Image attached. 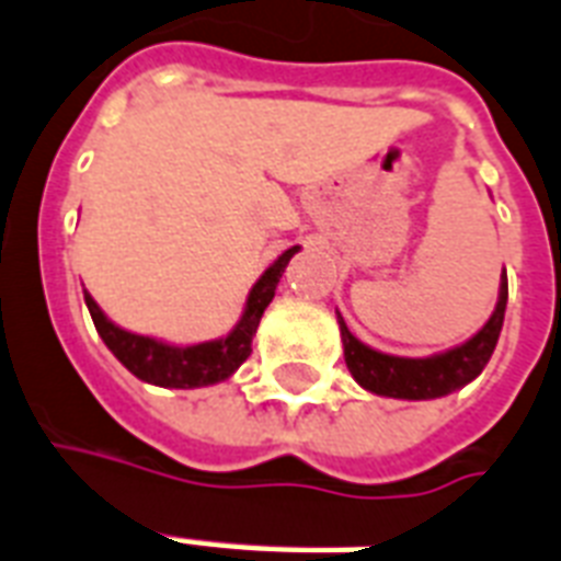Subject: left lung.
<instances>
[{"label": "left lung", "mask_w": 561, "mask_h": 561, "mask_svg": "<svg viewBox=\"0 0 561 561\" xmlns=\"http://www.w3.org/2000/svg\"><path fill=\"white\" fill-rule=\"evenodd\" d=\"M506 294L510 290H506L504 276L501 294H497V306L489 317V323L471 341H466L462 346H454L443 355H434V358H396V355L369 350L346 329L341 317L343 358H346L352 378L364 390L378 392V396H392V399H439V396L460 390L462 383L474 381L483 373L492 352H495L501 325H504Z\"/></svg>", "instance_id": "left-lung-1"}]
</instances>
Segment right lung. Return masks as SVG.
<instances>
[{"label": "right lung", "mask_w": 561, "mask_h": 561, "mask_svg": "<svg viewBox=\"0 0 561 561\" xmlns=\"http://www.w3.org/2000/svg\"><path fill=\"white\" fill-rule=\"evenodd\" d=\"M299 247H290L276 259V262L262 273V279L255 282L250 297H247L244 317L238 320V325L227 337L209 343H197V346H169V343L153 341L145 334H134L118 329L116 323H110L104 311L95 306V299L90 294H83L87 308H90L92 323L99 329L101 341L107 343V350L125 364L136 378H142L157 387H206V383L224 381L236 373L253 352V334L259 329L264 308L271 306L276 285H279L282 273L288 267L290 255L297 253Z\"/></svg>", "instance_id": "1"}]
</instances>
